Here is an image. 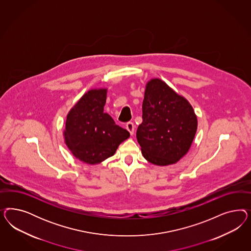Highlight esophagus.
I'll list each match as a JSON object with an SVG mask.
<instances>
[{"label":"esophagus","mask_w":251,"mask_h":251,"mask_svg":"<svg viewBox=\"0 0 251 251\" xmlns=\"http://www.w3.org/2000/svg\"><path fill=\"white\" fill-rule=\"evenodd\" d=\"M126 129L129 130L130 135H133V133H134V129H135V125H134V123L130 122H128V123L126 124Z\"/></svg>","instance_id":"obj_1"}]
</instances>
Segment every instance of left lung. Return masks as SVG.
I'll return each instance as SVG.
<instances>
[{"instance_id": "left-lung-1", "label": "left lung", "mask_w": 251, "mask_h": 251, "mask_svg": "<svg viewBox=\"0 0 251 251\" xmlns=\"http://www.w3.org/2000/svg\"><path fill=\"white\" fill-rule=\"evenodd\" d=\"M197 125V117L187 99L160 79L148 82L143 122L136 132L145 159L157 166L175 164L189 151Z\"/></svg>"}]
</instances>
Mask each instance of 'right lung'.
I'll list each match as a JSON object with an SVG mask.
<instances>
[{"mask_svg": "<svg viewBox=\"0 0 251 251\" xmlns=\"http://www.w3.org/2000/svg\"><path fill=\"white\" fill-rule=\"evenodd\" d=\"M106 89L84 94L69 114L64 139L73 154L86 164H99L114 154L129 132L104 113Z\"/></svg>", "mask_w": 251, "mask_h": 251, "instance_id": "add662e5", "label": "right lung"}]
</instances>
